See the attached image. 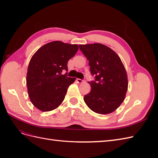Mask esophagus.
Here are the masks:
<instances>
[{
	"label": "esophagus",
	"mask_w": 158,
	"mask_h": 158,
	"mask_svg": "<svg viewBox=\"0 0 158 158\" xmlns=\"http://www.w3.org/2000/svg\"><path fill=\"white\" fill-rule=\"evenodd\" d=\"M76 81H77V82L79 83V84L82 83V82H84V81H83L82 80H81V79H80V78H77V79H76Z\"/></svg>",
	"instance_id": "obj_1"
}]
</instances>
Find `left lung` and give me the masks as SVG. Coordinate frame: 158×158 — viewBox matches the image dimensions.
Returning a JSON list of instances; mask_svg holds the SVG:
<instances>
[{
    "label": "left lung",
    "instance_id": "obj_1",
    "mask_svg": "<svg viewBox=\"0 0 158 158\" xmlns=\"http://www.w3.org/2000/svg\"><path fill=\"white\" fill-rule=\"evenodd\" d=\"M89 60L91 92L84 100L94 112L106 114L113 112L125 98L128 89L127 72L120 57L106 45L100 44L79 45Z\"/></svg>",
    "mask_w": 158,
    "mask_h": 158
}]
</instances>
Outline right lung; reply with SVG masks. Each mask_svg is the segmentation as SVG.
<instances>
[{"instance_id":"obj_1","label":"right lung","mask_w":158,"mask_h":158,"mask_svg":"<svg viewBox=\"0 0 158 158\" xmlns=\"http://www.w3.org/2000/svg\"><path fill=\"white\" fill-rule=\"evenodd\" d=\"M78 50L76 44L60 41L48 43L31 57L26 84L31 103L42 111H50L63 102L67 89L76 78L67 77L68 61Z\"/></svg>"}]
</instances>
